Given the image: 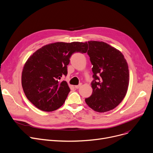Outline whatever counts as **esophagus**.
Returning a JSON list of instances; mask_svg holds the SVG:
<instances>
[{"label": "esophagus", "mask_w": 153, "mask_h": 153, "mask_svg": "<svg viewBox=\"0 0 153 153\" xmlns=\"http://www.w3.org/2000/svg\"><path fill=\"white\" fill-rule=\"evenodd\" d=\"M82 85V84H79V85H75V88L76 89H79V88L81 87Z\"/></svg>", "instance_id": "34e87169"}]
</instances>
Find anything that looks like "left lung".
I'll return each mask as SVG.
<instances>
[{
	"instance_id": "8db88e82",
	"label": "left lung",
	"mask_w": 153,
	"mask_h": 153,
	"mask_svg": "<svg viewBox=\"0 0 153 153\" xmlns=\"http://www.w3.org/2000/svg\"><path fill=\"white\" fill-rule=\"evenodd\" d=\"M88 44L94 80L92 94L85 101L95 111H108L125 97L129 84L128 64L121 52L106 43L90 41Z\"/></svg>"
}]
</instances>
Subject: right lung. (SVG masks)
<instances>
[{"instance_id":"add662e5","label":"right lung","mask_w":153,"mask_h":153,"mask_svg":"<svg viewBox=\"0 0 153 153\" xmlns=\"http://www.w3.org/2000/svg\"><path fill=\"white\" fill-rule=\"evenodd\" d=\"M87 42H57L39 48L23 67L22 85L27 98L38 109L52 111L61 107L70 89L66 81L67 66L74 53H85Z\"/></svg>"}]
</instances>
